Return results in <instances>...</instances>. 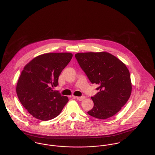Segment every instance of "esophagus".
Returning a JSON list of instances; mask_svg holds the SVG:
<instances>
[{
  "instance_id": "1",
  "label": "esophagus",
  "mask_w": 155,
  "mask_h": 155,
  "mask_svg": "<svg viewBox=\"0 0 155 155\" xmlns=\"http://www.w3.org/2000/svg\"><path fill=\"white\" fill-rule=\"evenodd\" d=\"M75 98L78 100V101H82L85 98L84 96H82V97H75Z\"/></svg>"
}]
</instances>
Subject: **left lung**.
<instances>
[{"mask_svg": "<svg viewBox=\"0 0 155 155\" xmlns=\"http://www.w3.org/2000/svg\"><path fill=\"white\" fill-rule=\"evenodd\" d=\"M80 67L92 83L100 90L91 98L94 107L87 114L105 120L118 113L132 93V82L126 64L107 52H81L75 55Z\"/></svg>", "mask_w": 155, "mask_h": 155, "instance_id": "obj_1", "label": "left lung"}]
</instances>
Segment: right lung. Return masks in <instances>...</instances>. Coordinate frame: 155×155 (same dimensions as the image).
Masks as SVG:
<instances>
[{
  "mask_svg": "<svg viewBox=\"0 0 155 155\" xmlns=\"http://www.w3.org/2000/svg\"><path fill=\"white\" fill-rule=\"evenodd\" d=\"M70 52L40 55L26 64L16 86L23 106L34 118L47 121L57 117L68 102L52 88L58 84V77L72 58Z\"/></svg>",
  "mask_w": 155,
  "mask_h": 155,
  "instance_id": "add662e5",
  "label": "right lung"
}]
</instances>
